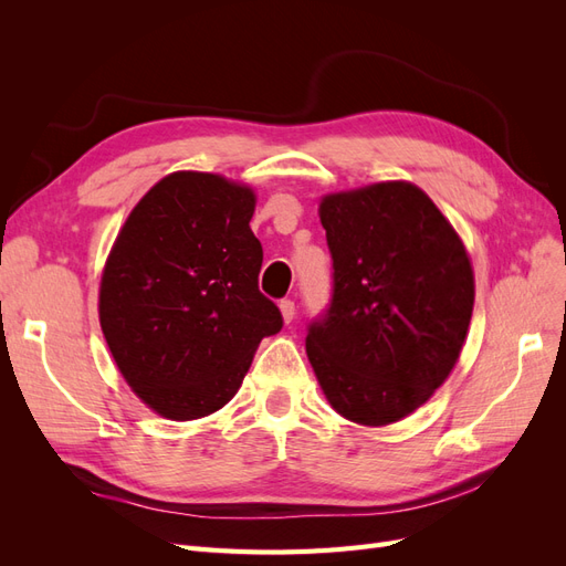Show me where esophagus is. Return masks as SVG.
<instances>
[{"mask_svg": "<svg viewBox=\"0 0 566 566\" xmlns=\"http://www.w3.org/2000/svg\"><path fill=\"white\" fill-rule=\"evenodd\" d=\"M281 314H283V321L285 323H290L295 318V312H297V306H295V302L293 300H281Z\"/></svg>", "mask_w": 566, "mask_h": 566, "instance_id": "esophagus-1", "label": "esophagus"}]
</instances>
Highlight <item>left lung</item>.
<instances>
[{
    "instance_id": "obj_1",
    "label": "left lung",
    "mask_w": 566,
    "mask_h": 566,
    "mask_svg": "<svg viewBox=\"0 0 566 566\" xmlns=\"http://www.w3.org/2000/svg\"><path fill=\"white\" fill-rule=\"evenodd\" d=\"M331 304L306 328L325 399L352 422L413 413L449 378L468 335L474 276L458 233L418 186L325 196Z\"/></svg>"
}]
</instances>
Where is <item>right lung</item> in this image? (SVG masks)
I'll list each match as a JSON object with an SVG mask.
<instances>
[{"label": "right lung", "mask_w": 566, "mask_h": 566, "mask_svg": "<svg viewBox=\"0 0 566 566\" xmlns=\"http://www.w3.org/2000/svg\"><path fill=\"white\" fill-rule=\"evenodd\" d=\"M254 193L219 175L175 172L127 217L101 279L98 318L127 385L169 420L231 401L254 349L283 328L260 293Z\"/></svg>", "instance_id": "right-lung-1"}]
</instances>
